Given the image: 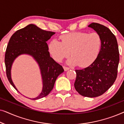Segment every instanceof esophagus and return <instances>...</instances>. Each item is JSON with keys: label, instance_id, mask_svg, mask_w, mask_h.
I'll return each instance as SVG.
<instances>
[{"label": "esophagus", "instance_id": "esophagus-1", "mask_svg": "<svg viewBox=\"0 0 124 124\" xmlns=\"http://www.w3.org/2000/svg\"><path fill=\"white\" fill-rule=\"evenodd\" d=\"M63 68H64V70H65V71H67V70H68L69 69V68H68V67H65V66H64Z\"/></svg>", "mask_w": 124, "mask_h": 124}]
</instances>
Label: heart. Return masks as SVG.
<instances>
[{"mask_svg": "<svg viewBox=\"0 0 124 124\" xmlns=\"http://www.w3.org/2000/svg\"><path fill=\"white\" fill-rule=\"evenodd\" d=\"M62 42L54 39L48 43V51L54 60L60 62L70 53L67 63L86 67L93 63L101 47V38L96 32H73L60 37Z\"/></svg>", "mask_w": 124, "mask_h": 124, "instance_id": "heart-1", "label": "heart"}]
</instances>
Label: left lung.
Masks as SVG:
<instances>
[{
    "mask_svg": "<svg viewBox=\"0 0 124 124\" xmlns=\"http://www.w3.org/2000/svg\"><path fill=\"white\" fill-rule=\"evenodd\" d=\"M88 27L101 35V51L95 61L85 68L76 70L74 82L76 91L85 97L101 96L107 91L116 80L119 63V51L115 35L108 28L98 23Z\"/></svg>",
    "mask_w": 124,
    "mask_h": 124,
    "instance_id": "8db88e82",
    "label": "left lung"
}]
</instances>
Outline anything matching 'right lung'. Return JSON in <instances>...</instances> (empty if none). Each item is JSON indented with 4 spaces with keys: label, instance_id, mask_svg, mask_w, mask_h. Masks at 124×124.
Instances as JSON below:
<instances>
[{
    "label": "right lung",
    "instance_id": "1",
    "mask_svg": "<svg viewBox=\"0 0 124 124\" xmlns=\"http://www.w3.org/2000/svg\"><path fill=\"white\" fill-rule=\"evenodd\" d=\"M55 34L29 24L15 32L8 42L5 54L6 74L10 84L17 91L11 78L12 66L15 59L20 55L26 54L33 57L39 67L42 90L38 96L31 99H39L48 95L53 89L57 77L64 71L62 66L50 57L48 52L46 42Z\"/></svg>",
    "mask_w": 124,
    "mask_h": 124
}]
</instances>
